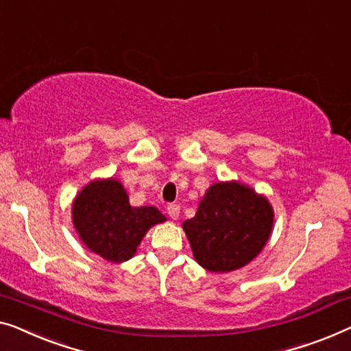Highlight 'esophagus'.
<instances>
[{
	"label": "esophagus",
	"instance_id": "34e87169",
	"mask_svg": "<svg viewBox=\"0 0 351 351\" xmlns=\"http://www.w3.org/2000/svg\"><path fill=\"white\" fill-rule=\"evenodd\" d=\"M167 213H169V217L172 218V220H177V218H179V213H180V206L169 204L167 206Z\"/></svg>",
	"mask_w": 351,
	"mask_h": 351
}]
</instances>
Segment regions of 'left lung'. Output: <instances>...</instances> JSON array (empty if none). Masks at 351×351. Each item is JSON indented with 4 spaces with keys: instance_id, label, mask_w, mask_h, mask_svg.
I'll return each mask as SVG.
<instances>
[{
    "instance_id": "8db88e82",
    "label": "left lung",
    "mask_w": 351,
    "mask_h": 351,
    "mask_svg": "<svg viewBox=\"0 0 351 351\" xmlns=\"http://www.w3.org/2000/svg\"><path fill=\"white\" fill-rule=\"evenodd\" d=\"M274 212L252 188L226 182L207 190L196 215L184 223L195 260L210 272L245 266L266 245Z\"/></svg>"
}]
</instances>
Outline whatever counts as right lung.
<instances>
[{
	"instance_id": "obj_1",
	"label": "right lung",
	"mask_w": 351,
	"mask_h": 351,
	"mask_svg": "<svg viewBox=\"0 0 351 351\" xmlns=\"http://www.w3.org/2000/svg\"><path fill=\"white\" fill-rule=\"evenodd\" d=\"M166 218L152 206L131 207L119 180H95L84 188L73 204L75 231L91 252L104 260H130L156 223Z\"/></svg>"
}]
</instances>
